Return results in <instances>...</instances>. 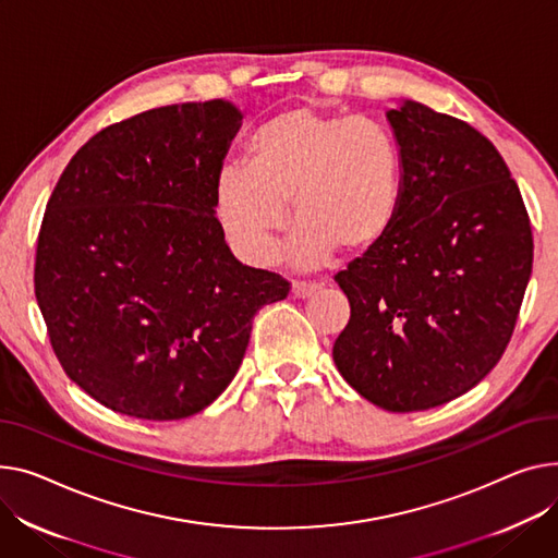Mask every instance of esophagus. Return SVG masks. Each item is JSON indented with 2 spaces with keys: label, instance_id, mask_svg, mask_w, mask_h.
I'll return each instance as SVG.
<instances>
[{
  "label": "esophagus",
  "instance_id": "esophagus-1",
  "mask_svg": "<svg viewBox=\"0 0 558 558\" xmlns=\"http://www.w3.org/2000/svg\"><path fill=\"white\" fill-rule=\"evenodd\" d=\"M320 287L314 284V282H293L291 284V293L295 295V299H312V295L318 291Z\"/></svg>",
  "mask_w": 558,
  "mask_h": 558
}]
</instances>
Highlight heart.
Masks as SVG:
<instances>
[{
  "instance_id": "heart-1",
  "label": "heart",
  "mask_w": 558,
  "mask_h": 558,
  "mask_svg": "<svg viewBox=\"0 0 558 558\" xmlns=\"http://www.w3.org/2000/svg\"><path fill=\"white\" fill-rule=\"evenodd\" d=\"M403 161L397 136L369 117L314 105L280 111L248 141V163L215 179L219 225L253 263H271L291 204V257L320 267L373 251L401 206Z\"/></svg>"
}]
</instances>
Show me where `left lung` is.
<instances>
[{
    "instance_id": "8db88e82",
    "label": "left lung",
    "mask_w": 558,
    "mask_h": 558,
    "mask_svg": "<svg viewBox=\"0 0 558 558\" xmlns=\"http://www.w3.org/2000/svg\"><path fill=\"white\" fill-rule=\"evenodd\" d=\"M386 117L401 147V206L384 242L333 278L350 320L331 356L361 397L413 413L464 395L500 361L534 240L487 136L415 100Z\"/></svg>"
}]
</instances>
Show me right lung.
Masks as SVG:
<instances>
[{
    "mask_svg": "<svg viewBox=\"0 0 558 558\" xmlns=\"http://www.w3.org/2000/svg\"><path fill=\"white\" fill-rule=\"evenodd\" d=\"M240 121L221 98L141 111L94 134L49 197L35 299L66 377L109 411H204L233 381L257 310L287 299L289 282L242 265L215 217Z\"/></svg>",
    "mask_w": 558,
    "mask_h": 558,
    "instance_id": "1",
    "label": "right lung"
}]
</instances>
